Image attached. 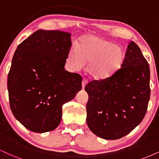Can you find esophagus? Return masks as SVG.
<instances>
[{
    "instance_id": "esophagus-1",
    "label": "esophagus",
    "mask_w": 159,
    "mask_h": 159,
    "mask_svg": "<svg viewBox=\"0 0 159 159\" xmlns=\"http://www.w3.org/2000/svg\"><path fill=\"white\" fill-rule=\"evenodd\" d=\"M88 81L86 80L85 79H83V81H82V87H83V89H84L85 88V86L86 85V84H87Z\"/></svg>"
}]
</instances>
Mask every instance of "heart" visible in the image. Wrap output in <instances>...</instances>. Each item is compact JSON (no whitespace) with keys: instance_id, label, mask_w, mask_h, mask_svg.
I'll list each match as a JSON object with an SVG mask.
<instances>
[{"instance_id":"b5f03b06","label":"heart","mask_w":159,"mask_h":159,"mask_svg":"<svg viewBox=\"0 0 159 159\" xmlns=\"http://www.w3.org/2000/svg\"><path fill=\"white\" fill-rule=\"evenodd\" d=\"M124 60L121 47L105 39L86 35L78 47H73L68 54L70 67L80 70L89 62L87 71L92 78L102 80L111 77L120 68Z\"/></svg>"}]
</instances>
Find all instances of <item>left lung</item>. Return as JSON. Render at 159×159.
<instances>
[{
  "mask_svg": "<svg viewBox=\"0 0 159 159\" xmlns=\"http://www.w3.org/2000/svg\"><path fill=\"white\" fill-rule=\"evenodd\" d=\"M150 76L148 61L131 41L119 69L111 77L92 80L85 87L89 94L86 121L90 130L109 140L130 134L146 114Z\"/></svg>",
  "mask_w": 159,
  "mask_h": 159,
  "instance_id": "obj_1",
  "label": "left lung"
}]
</instances>
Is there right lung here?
I'll use <instances>...</instances> for the list:
<instances>
[{"mask_svg": "<svg viewBox=\"0 0 159 159\" xmlns=\"http://www.w3.org/2000/svg\"><path fill=\"white\" fill-rule=\"evenodd\" d=\"M70 34L38 30L17 46L8 74L9 105L15 117L35 133L53 130L62 105L82 89V76L65 70Z\"/></svg>", "mask_w": 159, "mask_h": 159, "instance_id": "obj_1", "label": "right lung"}]
</instances>
